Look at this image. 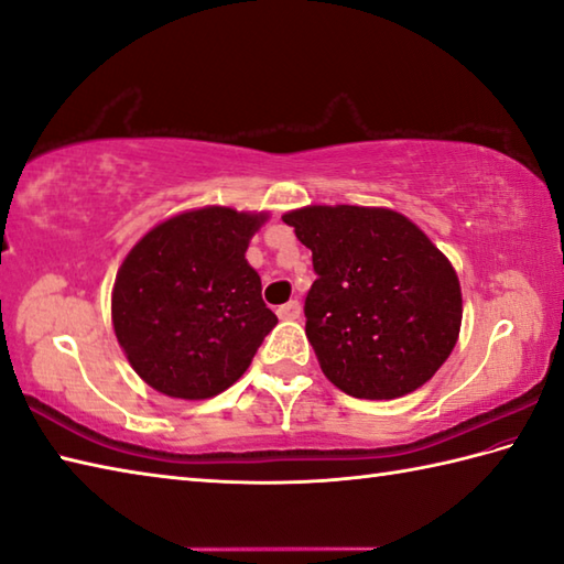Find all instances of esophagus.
I'll list each match as a JSON object with an SVG mask.
<instances>
[{
  "label": "esophagus",
  "mask_w": 564,
  "mask_h": 564,
  "mask_svg": "<svg viewBox=\"0 0 564 564\" xmlns=\"http://www.w3.org/2000/svg\"><path fill=\"white\" fill-rule=\"evenodd\" d=\"M275 315H279L281 319H297L301 317V303L289 301L285 305H281L279 311H275Z\"/></svg>",
  "instance_id": "esophagus-1"
}]
</instances>
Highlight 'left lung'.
<instances>
[{
	"label": "left lung",
	"mask_w": 564,
	"mask_h": 564,
	"mask_svg": "<svg viewBox=\"0 0 564 564\" xmlns=\"http://www.w3.org/2000/svg\"><path fill=\"white\" fill-rule=\"evenodd\" d=\"M313 251L305 335L355 399L391 401L435 377L457 345L462 291L425 231L386 207L311 205L283 215Z\"/></svg>",
	"instance_id": "left-lung-1"
}]
</instances>
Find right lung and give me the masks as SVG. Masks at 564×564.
<instances>
[{
	"label": "right lung",
	"mask_w": 564,
	"mask_h": 564,
	"mask_svg": "<svg viewBox=\"0 0 564 564\" xmlns=\"http://www.w3.org/2000/svg\"><path fill=\"white\" fill-rule=\"evenodd\" d=\"M267 213L209 205L143 235L119 267L112 325L151 389L203 401L229 389L279 323L245 253Z\"/></svg>",
	"instance_id": "1"
}]
</instances>
